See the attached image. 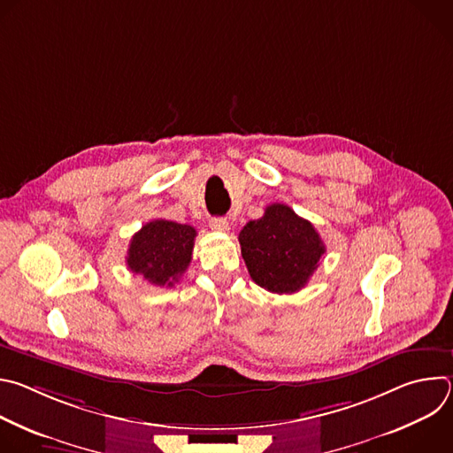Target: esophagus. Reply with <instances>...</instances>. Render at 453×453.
<instances>
[{
    "label": "esophagus",
    "mask_w": 453,
    "mask_h": 453,
    "mask_svg": "<svg viewBox=\"0 0 453 453\" xmlns=\"http://www.w3.org/2000/svg\"><path fill=\"white\" fill-rule=\"evenodd\" d=\"M210 227H211L213 231L226 233V231H229V222H227V219L215 217V219H211V220H210Z\"/></svg>",
    "instance_id": "obj_1"
}]
</instances>
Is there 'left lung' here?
<instances>
[{
    "mask_svg": "<svg viewBox=\"0 0 453 453\" xmlns=\"http://www.w3.org/2000/svg\"><path fill=\"white\" fill-rule=\"evenodd\" d=\"M238 240L252 281L274 294L301 290L326 252L311 222L278 203L247 222Z\"/></svg>",
    "mask_w": 453,
    "mask_h": 453,
    "instance_id": "8db88e82",
    "label": "left lung"
}]
</instances>
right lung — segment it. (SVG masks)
Segmentation results:
<instances>
[{
	"instance_id": "1",
	"label": "right lung",
	"mask_w": 453,
	"mask_h": 453,
	"mask_svg": "<svg viewBox=\"0 0 453 453\" xmlns=\"http://www.w3.org/2000/svg\"><path fill=\"white\" fill-rule=\"evenodd\" d=\"M197 231L188 224L152 220L131 240L127 265L156 287H173L191 262Z\"/></svg>"
}]
</instances>
